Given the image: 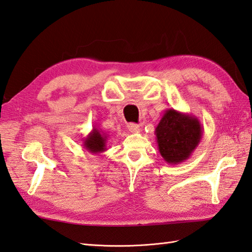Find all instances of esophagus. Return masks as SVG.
Masks as SVG:
<instances>
[{
    "instance_id": "obj_1",
    "label": "esophagus",
    "mask_w": 252,
    "mask_h": 252,
    "mask_svg": "<svg viewBox=\"0 0 252 252\" xmlns=\"http://www.w3.org/2000/svg\"><path fill=\"white\" fill-rule=\"evenodd\" d=\"M127 129L132 133H138L141 131L140 126L136 125V123H129V125H127Z\"/></svg>"
}]
</instances>
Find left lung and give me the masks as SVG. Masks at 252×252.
Returning a JSON list of instances; mask_svg holds the SVG:
<instances>
[{
    "label": "left lung",
    "instance_id": "1",
    "mask_svg": "<svg viewBox=\"0 0 252 252\" xmlns=\"http://www.w3.org/2000/svg\"><path fill=\"white\" fill-rule=\"evenodd\" d=\"M158 151L169 164H179L189 159L202 137L198 118L170 108L164 110L155 130Z\"/></svg>",
    "mask_w": 252,
    "mask_h": 252
}]
</instances>
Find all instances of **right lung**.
Instances as JSON below:
<instances>
[{
	"label": "right lung",
	"mask_w": 252,
	"mask_h": 252,
	"mask_svg": "<svg viewBox=\"0 0 252 252\" xmlns=\"http://www.w3.org/2000/svg\"><path fill=\"white\" fill-rule=\"evenodd\" d=\"M107 137H108V135H106V133H104L95 126H93V130L83 140V148L87 149L89 153L94 155L103 153L107 151Z\"/></svg>",
	"instance_id": "1"
}]
</instances>
